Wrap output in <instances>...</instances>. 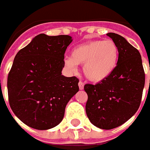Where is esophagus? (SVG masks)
Returning <instances> with one entry per match:
<instances>
[{
	"mask_svg": "<svg viewBox=\"0 0 150 150\" xmlns=\"http://www.w3.org/2000/svg\"><path fill=\"white\" fill-rule=\"evenodd\" d=\"M78 86H79V89L80 90H83L84 88V83L83 82H79L78 83Z\"/></svg>",
	"mask_w": 150,
	"mask_h": 150,
	"instance_id": "1",
	"label": "esophagus"
}]
</instances>
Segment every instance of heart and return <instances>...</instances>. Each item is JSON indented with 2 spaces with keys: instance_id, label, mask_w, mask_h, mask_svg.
<instances>
[{
  "instance_id": "obj_1",
  "label": "heart",
  "mask_w": 150,
  "mask_h": 150,
  "mask_svg": "<svg viewBox=\"0 0 150 150\" xmlns=\"http://www.w3.org/2000/svg\"><path fill=\"white\" fill-rule=\"evenodd\" d=\"M118 60V48L112 40H94L80 44L65 57V66L72 72L78 64H83L84 76L91 82L99 83L114 72Z\"/></svg>"
}]
</instances>
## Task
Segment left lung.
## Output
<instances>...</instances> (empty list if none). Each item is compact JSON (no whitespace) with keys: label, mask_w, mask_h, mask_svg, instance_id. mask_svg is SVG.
<instances>
[{"label":"left lung","mask_w":150,"mask_h":150,"mask_svg":"<svg viewBox=\"0 0 150 150\" xmlns=\"http://www.w3.org/2000/svg\"><path fill=\"white\" fill-rule=\"evenodd\" d=\"M107 36L118 48L117 67L98 83L86 84V113L90 122L102 129H112L132 118L141 103L145 75L139 52L122 36Z\"/></svg>","instance_id":"1"}]
</instances>
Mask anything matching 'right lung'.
Masks as SVG:
<instances>
[{
  "label": "right lung",
  "instance_id": "1",
  "mask_svg": "<svg viewBox=\"0 0 150 150\" xmlns=\"http://www.w3.org/2000/svg\"><path fill=\"white\" fill-rule=\"evenodd\" d=\"M68 35L39 34L16 55L7 78L9 103L21 122L35 129L54 128L79 90L78 78L62 75Z\"/></svg>",
  "mask_w": 150,
  "mask_h": 150
}]
</instances>
